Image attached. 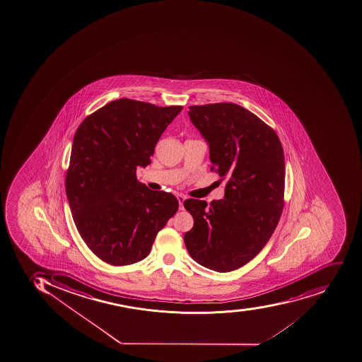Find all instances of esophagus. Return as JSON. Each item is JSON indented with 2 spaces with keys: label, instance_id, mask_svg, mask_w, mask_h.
Wrapping results in <instances>:
<instances>
[{
  "label": "esophagus",
  "instance_id": "1",
  "mask_svg": "<svg viewBox=\"0 0 362 362\" xmlns=\"http://www.w3.org/2000/svg\"><path fill=\"white\" fill-rule=\"evenodd\" d=\"M177 199H178V203H180V210H184V202H185V199H186L185 195H182V194H178V195H177Z\"/></svg>",
  "mask_w": 362,
  "mask_h": 362
}]
</instances>
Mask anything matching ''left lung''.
<instances>
[{
    "label": "left lung",
    "mask_w": 362,
    "mask_h": 362,
    "mask_svg": "<svg viewBox=\"0 0 362 362\" xmlns=\"http://www.w3.org/2000/svg\"><path fill=\"white\" fill-rule=\"evenodd\" d=\"M188 115L210 150L212 170L228 178L224 197L186 199L194 226L184 235L194 261L216 272L244 267L263 250L284 209V148L255 114L233 103L191 106Z\"/></svg>",
    "instance_id": "1"
}]
</instances>
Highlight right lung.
Returning a JSON list of instances; mask_svg holds the SVG:
<instances>
[{"label":"right lung","mask_w":362,"mask_h":362,"mask_svg":"<svg viewBox=\"0 0 362 362\" xmlns=\"http://www.w3.org/2000/svg\"><path fill=\"white\" fill-rule=\"evenodd\" d=\"M182 106L121 98L88 116L73 139L65 191L76 229L101 261H142L178 210L170 193L151 191L136 168L151 163L160 136Z\"/></svg>","instance_id":"1"}]
</instances>
